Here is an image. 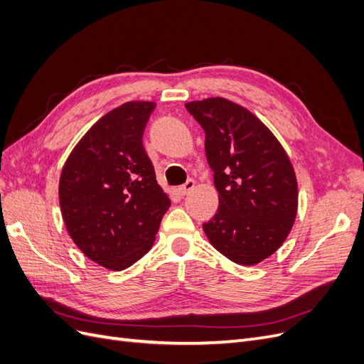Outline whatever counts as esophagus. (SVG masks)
<instances>
[{
	"instance_id": "esophagus-1",
	"label": "esophagus",
	"mask_w": 364,
	"mask_h": 364,
	"mask_svg": "<svg viewBox=\"0 0 364 364\" xmlns=\"http://www.w3.org/2000/svg\"><path fill=\"white\" fill-rule=\"evenodd\" d=\"M194 186H196V182H194L193 179H188V181H186V182L183 183V185L178 186V194H181V196L188 194L190 191H193V190H194Z\"/></svg>"
}]
</instances>
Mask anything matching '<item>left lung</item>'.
<instances>
[{"mask_svg": "<svg viewBox=\"0 0 364 364\" xmlns=\"http://www.w3.org/2000/svg\"><path fill=\"white\" fill-rule=\"evenodd\" d=\"M205 130V151L220 205L203 223L211 245L241 266L277 252L297 213V182L287 153L247 109L222 97L185 105Z\"/></svg>", "mask_w": 364, "mask_h": 364, "instance_id": "1", "label": "left lung"}]
</instances>
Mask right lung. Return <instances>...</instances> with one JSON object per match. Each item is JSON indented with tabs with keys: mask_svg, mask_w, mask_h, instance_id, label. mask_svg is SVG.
<instances>
[{
	"mask_svg": "<svg viewBox=\"0 0 364 364\" xmlns=\"http://www.w3.org/2000/svg\"><path fill=\"white\" fill-rule=\"evenodd\" d=\"M151 102H129L86 132L63 165L59 202L68 232L85 255L124 270L153 246L171 205L142 146Z\"/></svg>",
	"mask_w": 364,
	"mask_h": 364,
	"instance_id": "obj_1",
	"label": "right lung"
}]
</instances>
